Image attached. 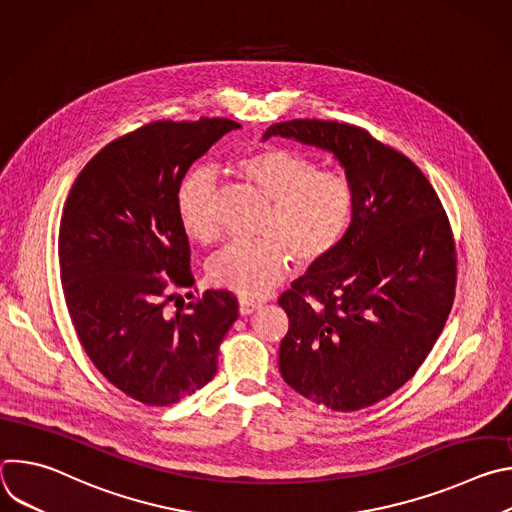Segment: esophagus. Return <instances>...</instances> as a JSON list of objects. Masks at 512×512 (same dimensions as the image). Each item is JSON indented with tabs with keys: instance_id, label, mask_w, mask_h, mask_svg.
Listing matches in <instances>:
<instances>
[{
	"instance_id": "34e87169",
	"label": "esophagus",
	"mask_w": 512,
	"mask_h": 512,
	"mask_svg": "<svg viewBox=\"0 0 512 512\" xmlns=\"http://www.w3.org/2000/svg\"><path fill=\"white\" fill-rule=\"evenodd\" d=\"M261 306L257 302H249V300H239V314L241 316H249L253 312H257Z\"/></svg>"
}]
</instances>
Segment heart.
I'll use <instances>...</instances> for the list:
<instances>
[{"instance_id":"b5f03b06","label":"heart","mask_w":512,"mask_h":512,"mask_svg":"<svg viewBox=\"0 0 512 512\" xmlns=\"http://www.w3.org/2000/svg\"><path fill=\"white\" fill-rule=\"evenodd\" d=\"M237 176L265 196L271 206L259 243H235L208 263L212 285L257 300L279 283L291 261L300 269L328 259L344 239L354 214L352 182L296 150L267 145L233 162ZM218 180L212 170H192L178 190V216L186 235L198 243L216 239L214 200Z\"/></svg>"}]
</instances>
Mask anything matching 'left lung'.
I'll list each match as a JSON object with an SVG mask.
<instances>
[{
	"label": "left lung",
	"instance_id": "left-lung-1",
	"mask_svg": "<svg viewBox=\"0 0 512 512\" xmlns=\"http://www.w3.org/2000/svg\"><path fill=\"white\" fill-rule=\"evenodd\" d=\"M273 135L330 152L354 188L336 251L279 298L289 318L281 377L334 411L375 405L415 375L452 310L448 216L421 170L360 127L294 119L271 125L263 141Z\"/></svg>",
	"mask_w": 512,
	"mask_h": 512
}]
</instances>
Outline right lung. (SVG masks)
I'll return each mask as SVG.
<instances>
[{
  "label": "right lung",
  "instance_id": "add662e5",
  "mask_svg": "<svg viewBox=\"0 0 512 512\" xmlns=\"http://www.w3.org/2000/svg\"><path fill=\"white\" fill-rule=\"evenodd\" d=\"M239 127L218 117L145 125L105 145L66 198L58 261L70 320L99 373L139 403L164 407L202 389L239 316L225 289L204 291L188 314L166 312L174 289L194 283L182 178Z\"/></svg>",
  "mask_w": 512,
  "mask_h": 512
}]
</instances>
